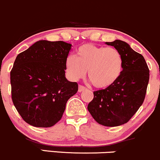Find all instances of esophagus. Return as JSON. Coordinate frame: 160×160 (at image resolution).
<instances>
[{"mask_svg":"<svg viewBox=\"0 0 160 160\" xmlns=\"http://www.w3.org/2000/svg\"><path fill=\"white\" fill-rule=\"evenodd\" d=\"M86 88H85V86H82V85H79L78 86V92H84V91L86 90Z\"/></svg>","mask_w":160,"mask_h":160,"instance_id":"1","label":"esophagus"}]
</instances>
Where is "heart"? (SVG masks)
Returning a JSON list of instances; mask_svg holds the SVG:
<instances>
[{"mask_svg":"<svg viewBox=\"0 0 160 160\" xmlns=\"http://www.w3.org/2000/svg\"><path fill=\"white\" fill-rule=\"evenodd\" d=\"M66 71L71 79L84 78L87 70L88 78L98 88H108L121 77L123 68L121 53L114 47H104L87 43L81 46L76 55L66 59Z\"/></svg>","mask_w":160,"mask_h":160,"instance_id":"heart-1","label":"heart"}]
</instances>
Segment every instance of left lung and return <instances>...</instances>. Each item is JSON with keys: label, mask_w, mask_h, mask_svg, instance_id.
I'll use <instances>...</instances> for the list:
<instances>
[{"label": "left lung", "mask_w": 160, "mask_h": 160, "mask_svg": "<svg viewBox=\"0 0 160 160\" xmlns=\"http://www.w3.org/2000/svg\"><path fill=\"white\" fill-rule=\"evenodd\" d=\"M121 53L123 68L121 77L111 86L94 92L88 105L93 118L106 127L124 124L138 111L147 93L149 71L143 56L126 42L116 39L106 42Z\"/></svg>", "instance_id": "left-lung-1"}]
</instances>
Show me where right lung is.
Masks as SVG:
<instances>
[{"label":"right lung","instance_id":"obj_1","mask_svg":"<svg viewBox=\"0 0 160 160\" xmlns=\"http://www.w3.org/2000/svg\"><path fill=\"white\" fill-rule=\"evenodd\" d=\"M72 44L39 40L18 55L11 72L12 101L24 121L49 128L62 117L77 82L66 78V59Z\"/></svg>","mask_w":160,"mask_h":160}]
</instances>
